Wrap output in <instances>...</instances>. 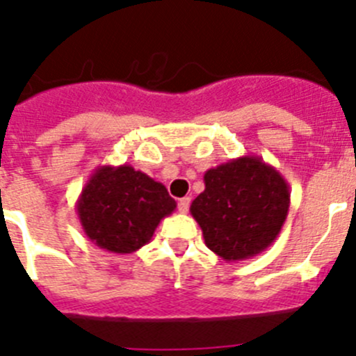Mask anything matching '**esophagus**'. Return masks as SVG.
<instances>
[{
	"instance_id": "obj_1",
	"label": "esophagus",
	"mask_w": 356,
	"mask_h": 356,
	"mask_svg": "<svg viewBox=\"0 0 356 356\" xmlns=\"http://www.w3.org/2000/svg\"><path fill=\"white\" fill-rule=\"evenodd\" d=\"M189 204H191V198H189V197L181 198V200H179V204H177L179 212H181V214H186V212L189 211Z\"/></svg>"
}]
</instances>
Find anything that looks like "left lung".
Segmentation results:
<instances>
[{"label":"left lung","mask_w":356,"mask_h":356,"mask_svg":"<svg viewBox=\"0 0 356 356\" xmlns=\"http://www.w3.org/2000/svg\"><path fill=\"white\" fill-rule=\"evenodd\" d=\"M189 211L205 245L225 261L260 254L277 238L290 209V186L260 156H241L204 175Z\"/></svg>","instance_id":"left-lung-1"}]
</instances>
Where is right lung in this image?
<instances>
[{
    "mask_svg": "<svg viewBox=\"0 0 356 356\" xmlns=\"http://www.w3.org/2000/svg\"><path fill=\"white\" fill-rule=\"evenodd\" d=\"M177 204L161 182L131 165H103L82 188L75 211L89 241L111 253H135Z\"/></svg>",
    "mask_w": 356,
    "mask_h": 356,
    "instance_id": "add662e5",
    "label": "right lung"
}]
</instances>
